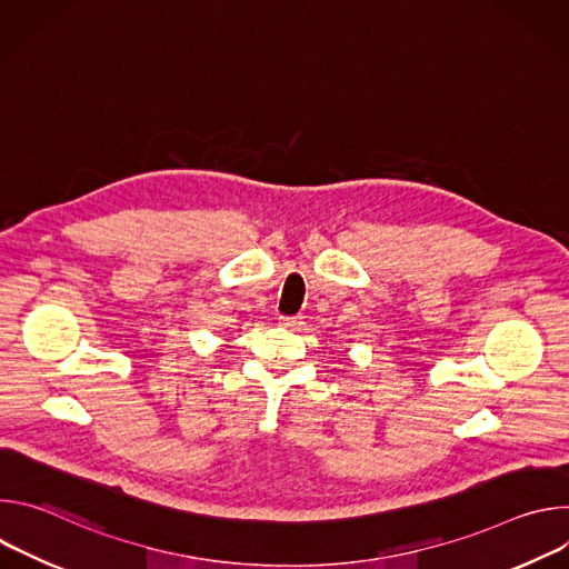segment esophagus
<instances>
[{"label":"esophagus","instance_id":"esophagus-1","mask_svg":"<svg viewBox=\"0 0 569 569\" xmlns=\"http://www.w3.org/2000/svg\"><path fill=\"white\" fill-rule=\"evenodd\" d=\"M279 323L290 331H297L301 323H303V317L301 315H286V317H279Z\"/></svg>","mask_w":569,"mask_h":569}]
</instances>
